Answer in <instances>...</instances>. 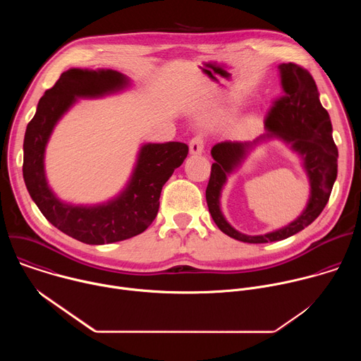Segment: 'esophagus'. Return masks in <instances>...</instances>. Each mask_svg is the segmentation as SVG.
<instances>
[{"instance_id": "34e87169", "label": "esophagus", "mask_w": 361, "mask_h": 361, "mask_svg": "<svg viewBox=\"0 0 361 361\" xmlns=\"http://www.w3.org/2000/svg\"><path fill=\"white\" fill-rule=\"evenodd\" d=\"M204 149V138L201 135H195L190 141V152L192 156H197V154H201Z\"/></svg>"}]
</instances>
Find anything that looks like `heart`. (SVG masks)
Segmentation results:
<instances>
[{"label":"heart","instance_id":"obj_1","mask_svg":"<svg viewBox=\"0 0 361 361\" xmlns=\"http://www.w3.org/2000/svg\"><path fill=\"white\" fill-rule=\"evenodd\" d=\"M254 123H255L254 120H250V121H248V124H254Z\"/></svg>","mask_w":361,"mask_h":361}]
</instances>
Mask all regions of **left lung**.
<instances>
[{
  "mask_svg": "<svg viewBox=\"0 0 361 361\" xmlns=\"http://www.w3.org/2000/svg\"><path fill=\"white\" fill-rule=\"evenodd\" d=\"M279 71L283 92L266 118V133L252 141H223L212 148L214 163L205 190L209 212L224 234L250 244L280 241L310 226L326 207L337 178L338 151L316 81L307 70L293 63L280 64ZM271 137L281 139L299 154L311 183V195L303 213L290 225L266 235L247 236L237 232L221 213V191L226 177L240 165L247 152Z\"/></svg>",
  "mask_w": 361,
  "mask_h": 361,
  "instance_id": "obj_1",
  "label": "left lung"
}]
</instances>
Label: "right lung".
I'll use <instances>...</instances> for the list:
<instances>
[{"label": "right lung", "instance_id": "right-lung-1", "mask_svg": "<svg viewBox=\"0 0 361 361\" xmlns=\"http://www.w3.org/2000/svg\"><path fill=\"white\" fill-rule=\"evenodd\" d=\"M130 85V78L114 70L70 68L39 98L25 130L23 176L32 201L51 224L85 244L117 243L147 230L159 213L163 185L188 154L184 142L142 144L127 185L106 202L74 205L53 192L45 177L44 157L57 123L78 98H101Z\"/></svg>", "mask_w": 361, "mask_h": 361}]
</instances>
